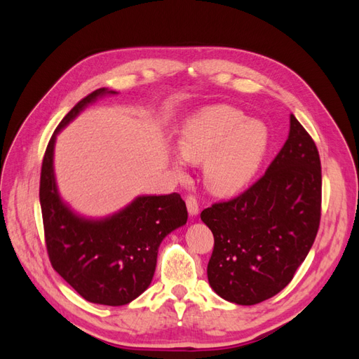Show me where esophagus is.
<instances>
[{
  "mask_svg": "<svg viewBox=\"0 0 359 359\" xmlns=\"http://www.w3.org/2000/svg\"><path fill=\"white\" fill-rule=\"evenodd\" d=\"M186 203H187V211H189V214H190L191 217L198 215V212H199L198 199L194 198V196H189V198L186 199Z\"/></svg>",
  "mask_w": 359,
  "mask_h": 359,
  "instance_id": "esophagus-1",
  "label": "esophagus"
}]
</instances>
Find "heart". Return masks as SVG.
Returning a JSON list of instances; mask_svg holds the SVG:
<instances>
[{
  "mask_svg": "<svg viewBox=\"0 0 359 359\" xmlns=\"http://www.w3.org/2000/svg\"><path fill=\"white\" fill-rule=\"evenodd\" d=\"M268 127L256 118L226 104L202 107L182 123L178 135L180 154L172 166L184 175V160L203 163V177L215 194L241 190L256 175L266 154Z\"/></svg>",
  "mask_w": 359,
  "mask_h": 359,
  "instance_id": "obj_1",
  "label": "heart"
}]
</instances>
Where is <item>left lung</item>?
Instances as JSON below:
<instances>
[{"label":"left lung","instance_id":"obj_1","mask_svg":"<svg viewBox=\"0 0 359 359\" xmlns=\"http://www.w3.org/2000/svg\"><path fill=\"white\" fill-rule=\"evenodd\" d=\"M318 148L295 115L265 175L240 196L201 212L214 235L208 281L223 299L255 306L283 290L307 257L320 222Z\"/></svg>","mask_w":359,"mask_h":359}]
</instances>
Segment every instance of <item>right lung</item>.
Wrapping results in <instances>:
<instances>
[{
    "mask_svg": "<svg viewBox=\"0 0 359 359\" xmlns=\"http://www.w3.org/2000/svg\"><path fill=\"white\" fill-rule=\"evenodd\" d=\"M116 94L95 90L62 118L49 140L40 177L43 226L53 269L86 301L112 307L132 302L148 289L161 241L189 217L178 193L142 194L104 217L82 215L61 198L53 169L57 136L90 104Z\"/></svg>",
    "mask_w": 359,
    "mask_h": 359,
    "instance_id": "1",
    "label": "right lung"
}]
</instances>
